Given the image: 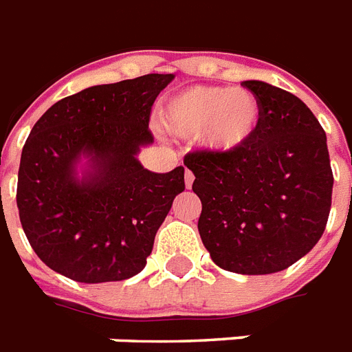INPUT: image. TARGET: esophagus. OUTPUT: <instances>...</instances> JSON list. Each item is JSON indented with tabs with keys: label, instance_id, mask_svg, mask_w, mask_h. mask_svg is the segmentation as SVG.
I'll use <instances>...</instances> for the list:
<instances>
[{
	"label": "esophagus",
	"instance_id": "esophagus-1",
	"mask_svg": "<svg viewBox=\"0 0 352 352\" xmlns=\"http://www.w3.org/2000/svg\"><path fill=\"white\" fill-rule=\"evenodd\" d=\"M193 179H195V177H193L192 171H190V170L184 171V182H186V188H188V190H190V188H192Z\"/></svg>",
	"mask_w": 352,
	"mask_h": 352
}]
</instances>
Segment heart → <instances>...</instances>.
Returning a JSON list of instances; mask_svg holds the SVG:
<instances>
[{
  "label": "heart",
  "instance_id": "1",
  "mask_svg": "<svg viewBox=\"0 0 352 352\" xmlns=\"http://www.w3.org/2000/svg\"><path fill=\"white\" fill-rule=\"evenodd\" d=\"M160 126L179 138L203 135L215 153H234L256 138L261 106L250 91L193 85L170 96L159 109Z\"/></svg>",
  "mask_w": 352,
  "mask_h": 352
}]
</instances>
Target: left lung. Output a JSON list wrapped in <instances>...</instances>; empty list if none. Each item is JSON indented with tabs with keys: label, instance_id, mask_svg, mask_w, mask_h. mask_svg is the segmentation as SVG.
<instances>
[{
	"label": "left lung",
	"instance_id": "1",
	"mask_svg": "<svg viewBox=\"0 0 352 352\" xmlns=\"http://www.w3.org/2000/svg\"><path fill=\"white\" fill-rule=\"evenodd\" d=\"M261 127L234 153L193 151L184 166L203 203L199 234L217 267L263 276L289 268L322 237L331 212L327 137L303 102L261 80L243 82Z\"/></svg>",
	"mask_w": 352,
	"mask_h": 352
}]
</instances>
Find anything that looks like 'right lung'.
I'll return each instance as SVG.
<instances>
[{
  "label": "right lung",
  "mask_w": 352,
  "mask_h": 352,
  "mask_svg": "<svg viewBox=\"0 0 352 352\" xmlns=\"http://www.w3.org/2000/svg\"><path fill=\"white\" fill-rule=\"evenodd\" d=\"M175 74H144L62 98L34 124L21 151L16 203L32 250L80 283L137 276L153 250L184 168L146 170L149 113Z\"/></svg>",
  "instance_id": "obj_1"
}]
</instances>
